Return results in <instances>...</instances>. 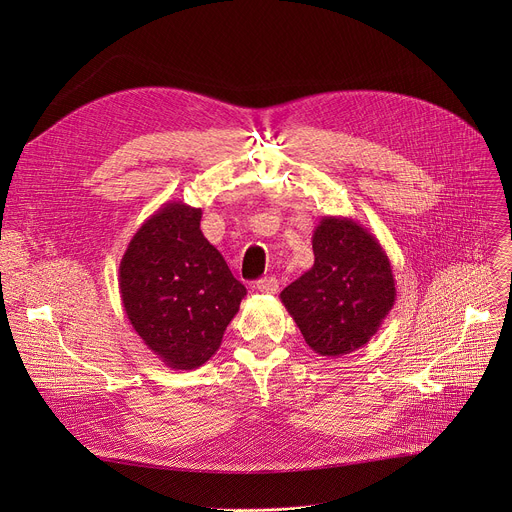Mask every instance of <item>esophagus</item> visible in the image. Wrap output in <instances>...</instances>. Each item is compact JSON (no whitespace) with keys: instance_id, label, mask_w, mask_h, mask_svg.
<instances>
[{"instance_id":"obj_1","label":"esophagus","mask_w":512,"mask_h":512,"mask_svg":"<svg viewBox=\"0 0 512 512\" xmlns=\"http://www.w3.org/2000/svg\"><path fill=\"white\" fill-rule=\"evenodd\" d=\"M257 291H261V294H277L279 289V281L275 277H261L257 283H255Z\"/></svg>"}]
</instances>
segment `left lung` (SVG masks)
I'll use <instances>...</instances> for the list:
<instances>
[{"instance_id":"8db88e82","label":"left lung","mask_w":512,"mask_h":512,"mask_svg":"<svg viewBox=\"0 0 512 512\" xmlns=\"http://www.w3.org/2000/svg\"><path fill=\"white\" fill-rule=\"evenodd\" d=\"M314 265L281 294L306 344L342 356L367 344L393 310L391 261L367 229L346 216H322L312 235Z\"/></svg>"}]
</instances>
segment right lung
Listing matches in <instances>:
<instances>
[{
	"label": "right lung",
	"instance_id": "obj_1",
	"mask_svg": "<svg viewBox=\"0 0 512 512\" xmlns=\"http://www.w3.org/2000/svg\"><path fill=\"white\" fill-rule=\"evenodd\" d=\"M202 210L170 200L131 237L119 263L127 320L156 358L194 371L218 350L247 289L200 231Z\"/></svg>",
	"mask_w": 512,
	"mask_h": 512
}]
</instances>
